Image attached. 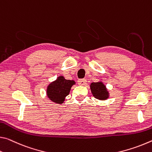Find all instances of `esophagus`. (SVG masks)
<instances>
[{
  "instance_id": "obj_1",
  "label": "esophagus",
  "mask_w": 152,
  "mask_h": 152,
  "mask_svg": "<svg viewBox=\"0 0 152 152\" xmlns=\"http://www.w3.org/2000/svg\"><path fill=\"white\" fill-rule=\"evenodd\" d=\"M86 79H79L77 83L79 86H85L86 84Z\"/></svg>"
}]
</instances>
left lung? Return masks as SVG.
<instances>
[{"label": "left lung", "mask_w": 152, "mask_h": 152, "mask_svg": "<svg viewBox=\"0 0 152 152\" xmlns=\"http://www.w3.org/2000/svg\"><path fill=\"white\" fill-rule=\"evenodd\" d=\"M90 89L93 96L99 100H106L110 96L108 89L102 81L91 83L90 84Z\"/></svg>", "instance_id": "left-lung-1"}]
</instances>
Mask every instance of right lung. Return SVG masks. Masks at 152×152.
Here are the masks:
<instances>
[{"mask_svg":"<svg viewBox=\"0 0 152 152\" xmlns=\"http://www.w3.org/2000/svg\"><path fill=\"white\" fill-rule=\"evenodd\" d=\"M73 85H75V81L67 80L64 76L60 75L56 80L49 83L46 89V95L52 102L61 104L65 100Z\"/></svg>","mask_w":152,"mask_h":152,"instance_id":"1","label":"right lung"}]
</instances>
